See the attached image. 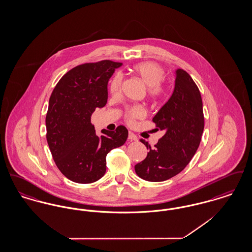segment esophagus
<instances>
[{"label": "esophagus", "mask_w": 252, "mask_h": 252, "mask_svg": "<svg viewBox=\"0 0 252 252\" xmlns=\"http://www.w3.org/2000/svg\"><path fill=\"white\" fill-rule=\"evenodd\" d=\"M128 140H130V141H137L138 138H137V136H136L134 133L129 132V133H128Z\"/></svg>", "instance_id": "34e87169"}]
</instances>
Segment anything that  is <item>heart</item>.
<instances>
[{"label": "heart", "instance_id": "b5f03b06", "mask_svg": "<svg viewBox=\"0 0 252 252\" xmlns=\"http://www.w3.org/2000/svg\"><path fill=\"white\" fill-rule=\"evenodd\" d=\"M132 71L137 74L146 86H148L147 93L152 99H159L165 94V89L162 85L164 79V70L162 67L155 62L146 61L141 62L133 66ZM123 77L120 73L113 76L109 84V92L112 94H118L121 89ZM144 115V109L140 106H135L128 109L126 112V120L133 122L137 118H141Z\"/></svg>", "mask_w": 252, "mask_h": 252}]
</instances>
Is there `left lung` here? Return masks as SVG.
<instances>
[{
  "mask_svg": "<svg viewBox=\"0 0 252 252\" xmlns=\"http://www.w3.org/2000/svg\"><path fill=\"white\" fill-rule=\"evenodd\" d=\"M156 129L164 135L149 150L143 161L135 165L144 180L158 182L180 173L194 156L204 129L203 105L200 92L192 77L182 69L176 71L173 94L153 118Z\"/></svg>",
  "mask_w": 252,
  "mask_h": 252,
  "instance_id": "obj_1",
  "label": "left lung"
}]
</instances>
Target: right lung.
Instances as JSON below:
<instances>
[{
	"label": "right lung",
	"mask_w": 252,
	"mask_h": 252,
	"mask_svg": "<svg viewBox=\"0 0 252 252\" xmlns=\"http://www.w3.org/2000/svg\"><path fill=\"white\" fill-rule=\"evenodd\" d=\"M120 62L102 60L78 65L66 72L55 87L46 114V139L60 172L76 183H93L106 173L108 152L126 143L128 131L97 136L91 123L96 108L108 101V82Z\"/></svg>",
	"instance_id": "1"
}]
</instances>
